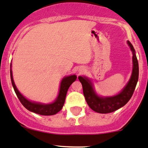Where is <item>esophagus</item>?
<instances>
[{
	"label": "esophagus",
	"instance_id": "1",
	"mask_svg": "<svg viewBox=\"0 0 148 148\" xmlns=\"http://www.w3.org/2000/svg\"><path fill=\"white\" fill-rule=\"evenodd\" d=\"M84 71V69H81V70H80V72H82V71Z\"/></svg>",
	"mask_w": 148,
	"mask_h": 148
}]
</instances>
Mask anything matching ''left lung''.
<instances>
[{"label":"left lung","mask_w":148,"mask_h":148,"mask_svg":"<svg viewBox=\"0 0 148 148\" xmlns=\"http://www.w3.org/2000/svg\"><path fill=\"white\" fill-rule=\"evenodd\" d=\"M132 53V71L130 78L119 93L112 96H100L95 92L92 80L86 76H79L83 86V94L89 107L98 113H109L123 107L130 100L136 87L139 76V66L135 51L132 44L127 41Z\"/></svg>","instance_id":"1"}]
</instances>
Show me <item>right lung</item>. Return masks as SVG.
Listing matches in <instances>:
<instances>
[{
  "label": "right lung",
  "mask_w": 148,
  "mask_h": 148,
  "mask_svg": "<svg viewBox=\"0 0 148 148\" xmlns=\"http://www.w3.org/2000/svg\"><path fill=\"white\" fill-rule=\"evenodd\" d=\"M77 76L75 75H71L65 76L62 79L60 85V89H59L58 95L56 100L51 103H41L38 102L31 101L28 100L26 97H24L22 94L18 90L17 87L16 86L13 80V72L11 69V65H10V79H11L12 85L13 87L15 92L16 95L24 106L27 110L30 112H35V113L39 114L41 115H56L63 108L64 103H65V97H66L67 92L71 86V85L76 80Z\"/></svg>",
  "instance_id": "right-lung-1"
}]
</instances>
